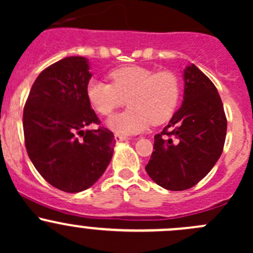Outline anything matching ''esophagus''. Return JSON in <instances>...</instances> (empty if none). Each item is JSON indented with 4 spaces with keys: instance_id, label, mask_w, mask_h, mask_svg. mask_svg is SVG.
<instances>
[{
    "instance_id": "34e87169",
    "label": "esophagus",
    "mask_w": 253,
    "mask_h": 253,
    "mask_svg": "<svg viewBox=\"0 0 253 253\" xmlns=\"http://www.w3.org/2000/svg\"><path fill=\"white\" fill-rule=\"evenodd\" d=\"M115 141H116V142H125V141H128V137H126V136H121V134H115Z\"/></svg>"
}]
</instances>
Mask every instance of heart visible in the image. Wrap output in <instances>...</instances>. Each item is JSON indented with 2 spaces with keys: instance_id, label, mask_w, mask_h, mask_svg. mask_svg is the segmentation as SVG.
Wrapping results in <instances>:
<instances>
[{
  "instance_id": "1",
  "label": "heart",
  "mask_w": 253,
  "mask_h": 253,
  "mask_svg": "<svg viewBox=\"0 0 253 253\" xmlns=\"http://www.w3.org/2000/svg\"><path fill=\"white\" fill-rule=\"evenodd\" d=\"M109 77L112 84L90 79L85 94L91 108L103 116H110L127 101L129 108L108 121V127L115 133L136 134L150 122L160 125L174 114L180 98V84L174 73L127 66L114 70Z\"/></svg>"
}]
</instances>
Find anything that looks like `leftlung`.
Returning <instances> with one entry per match:
<instances>
[{
    "label": "left lung",
    "mask_w": 253,
    "mask_h": 253,
    "mask_svg": "<svg viewBox=\"0 0 253 253\" xmlns=\"http://www.w3.org/2000/svg\"><path fill=\"white\" fill-rule=\"evenodd\" d=\"M183 100L169 125L154 136L145 167L157 185L170 191L193 187L223 152L226 117L215 85L195 65L183 71Z\"/></svg>",
    "instance_id": "obj_1"
}]
</instances>
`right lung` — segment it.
<instances>
[{
  "label": "right lung",
  "mask_w": 253,
  "mask_h": 253,
  "mask_svg": "<svg viewBox=\"0 0 253 253\" xmlns=\"http://www.w3.org/2000/svg\"><path fill=\"white\" fill-rule=\"evenodd\" d=\"M89 61L62 58L35 79L23 111L25 148L35 169L53 187L77 193L100 178L114 154V133L85 129L100 124L86 99Z\"/></svg>",
  "instance_id": "add662e5"
}]
</instances>
